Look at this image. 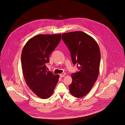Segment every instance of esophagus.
Wrapping results in <instances>:
<instances>
[{
    "label": "esophagus",
    "mask_w": 125,
    "mask_h": 125,
    "mask_svg": "<svg viewBox=\"0 0 125 125\" xmlns=\"http://www.w3.org/2000/svg\"><path fill=\"white\" fill-rule=\"evenodd\" d=\"M60 76L61 78H62V77H64L65 75H63V74H60Z\"/></svg>",
    "instance_id": "1"
}]
</instances>
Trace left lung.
Masks as SVG:
<instances>
[{
    "mask_svg": "<svg viewBox=\"0 0 125 125\" xmlns=\"http://www.w3.org/2000/svg\"><path fill=\"white\" fill-rule=\"evenodd\" d=\"M62 39L68 47L74 65L79 72L71 75L72 83L69 85L71 94L81 98L88 94L98 77L100 52L96 41L82 31L63 33Z\"/></svg>",
    "mask_w": 125,
    "mask_h": 125,
    "instance_id": "1",
    "label": "left lung"
}]
</instances>
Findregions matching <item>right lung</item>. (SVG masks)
I'll return each instance as SVG.
<instances>
[{"label": "right lung", "instance_id": "right-lung-1", "mask_svg": "<svg viewBox=\"0 0 125 125\" xmlns=\"http://www.w3.org/2000/svg\"><path fill=\"white\" fill-rule=\"evenodd\" d=\"M61 34H40L29 40L21 54L23 73L26 83L39 98H50L59 75L46 70L49 55L60 42Z\"/></svg>", "mask_w": 125, "mask_h": 125}]
</instances>
